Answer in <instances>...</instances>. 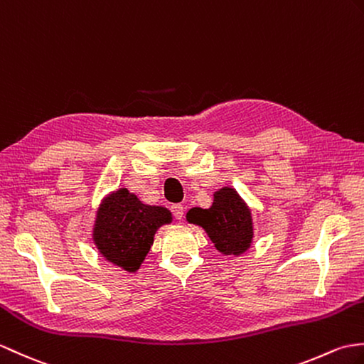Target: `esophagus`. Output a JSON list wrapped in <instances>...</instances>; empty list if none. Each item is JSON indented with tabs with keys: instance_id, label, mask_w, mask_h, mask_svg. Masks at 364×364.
<instances>
[{
	"instance_id": "34e87169",
	"label": "esophagus",
	"mask_w": 364,
	"mask_h": 364,
	"mask_svg": "<svg viewBox=\"0 0 364 364\" xmlns=\"http://www.w3.org/2000/svg\"><path fill=\"white\" fill-rule=\"evenodd\" d=\"M172 214L176 218V220H183V215H184V208L181 205H173L172 208Z\"/></svg>"
}]
</instances>
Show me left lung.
Here are the masks:
<instances>
[{
    "label": "left lung",
    "instance_id": "obj_1",
    "mask_svg": "<svg viewBox=\"0 0 364 364\" xmlns=\"http://www.w3.org/2000/svg\"><path fill=\"white\" fill-rule=\"evenodd\" d=\"M186 220L201 226L215 250L223 256L243 255L250 250L255 237L251 209L231 186L214 192L210 208H192L186 214Z\"/></svg>",
    "mask_w": 364,
    "mask_h": 364
}]
</instances>
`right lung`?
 <instances>
[{
    "label": "right lung",
    "instance_id": "right-lung-1",
    "mask_svg": "<svg viewBox=\"0 0 364 364\" xmlns=\"http://www.w3.org/2000/svg\"><path fill=\"white\" fill-rule=\"evenodd\" d=\"M172 223V213L163 206H150L121 188L104 197L96 210L92 242L109 264L134 273L154 245L156 231Z\"/></svg>",
    "mask_w": 364,
    "mask_h": 364
}]
</instances>
